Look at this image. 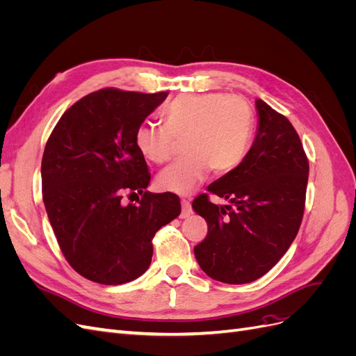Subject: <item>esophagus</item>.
Here are the masks:
<instances>
[{"mask_svg": "<svg viewBox=\"0 0 356 356\" xmlns=\"http://www.w3.org/2000/svg\"><path fill=\"white\" fill-rule=\"evenodd\" d=\"M181 204H182L181 218H187V217H190V213L193 212V209H191V203H190L188 200H186V199H182V200H181Z\"/></svg>", "mask_w": 356, "mask_h": 356, "instance_id": "obj_1", "label": "esophagus"}]
</instances>
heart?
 <instances>
[{"label": "heart", "mask_w": 356, "mask_h": 356, "mask_svg": "<svg viewBox=\"0 0 356 356\" xmlns=\"http://www.w3.org/2000/svg\"><path fill=\"white\" fill-rule=\"evenodd\" d=\"M163 123L138 127L135 144L147 160L165 163L175 154L178 139L184 138V157L157 177L160 190L190 195L208 177L229 174L250 149L254 113L241 96L209 92L179 95L161 113Z\"/></svg>", "instance_id": "1"}]
</instances>
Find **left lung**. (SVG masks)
Segmentation results:
<instances>
[{"mask_svg":"<svg viewBox=\"0 0 356 356\" xmlns=\"http://www.w3.org/2000/svg\"><path fill=\"white\" fill-rule=\"evenodd\" d=\"M258 127L242 163L208 187L229 200L218 207L207 193L193 209L208 222L195 246L196 260L209 277L248 284L281 260L298 233L305 213L309 160L288 118L257 99Z\"/></svg>","mask_w":356,"mask_h":356,"instance_id":"obj_1","label":"left lung"}]
</instances>
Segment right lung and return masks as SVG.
<instances>
[{"label": "right lung", "instance_id": "obj_1", "mask_svg": "<svg viewBox=\"0 0 356 356\" xmlns=\"http://www.w3.org/2000/svg\"><path fill=\"white\" fill-rule=\"evenodd\" d=\"M168 92L101 89L75 102L50 134L41 160L42 200L63 257L75 272L122 285L152 263L156 232L181 212L174 193H149L148 166L135 144ZM143 195L124 205V192Z\"/></svg>", "mask_w": 356, "mask_h": 356}]
</instances>
